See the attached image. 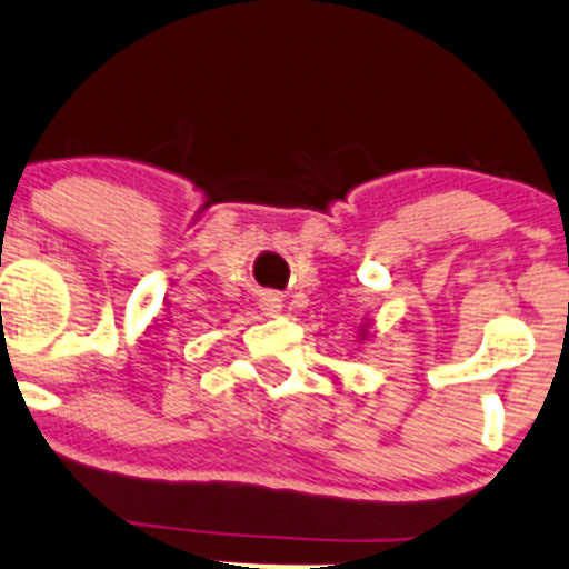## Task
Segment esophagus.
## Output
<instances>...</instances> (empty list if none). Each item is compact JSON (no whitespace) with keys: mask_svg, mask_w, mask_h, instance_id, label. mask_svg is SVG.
<instances>
[{"mask_svg":"<svg viewBox=\"0 0 569 569\" xmlns=\"http://www.w3.org/2000/svg\"><path fill=\"white\" fill-rule=\"evenodd\" d=\"M262 309H266L268 315H277L279 309H282V301H279L277 296H268V298H262Z\"/></svg>","mask_w":569,"mask_h":569,"instance_id":"esophagus-1","label":"esophagus"}]
</instances>
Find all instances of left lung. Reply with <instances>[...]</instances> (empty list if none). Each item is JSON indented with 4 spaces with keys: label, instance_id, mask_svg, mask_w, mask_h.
<instances>
[{
    "label": "left lung",
    "instance_id": "left-lung-1",
    "mask_svg": "<svg viewBox=\"0 0 569 569\" xmlns=\"http://www.w3.org/2000/svg\"><path fill=\"white\" fill-rule=\"evenodd\" d=\"M359 335H362V340H365V335H368V326H365V323L359 326Z\"/></svg>",
    "mask_w": 569,
    "mask_h": 569
}]
</instances>
